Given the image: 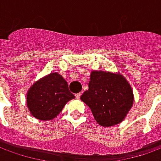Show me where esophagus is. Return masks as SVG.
<instances>
[{
    "mask_svg": "<svg viewBox=\"0 0 161 161\" xmlns=\"http://www.w3.org/2000/svg\"><path fill=\"white\" fill-rule=\"evenodd\" d=\"M81 93H77V94L75 95V97H76L77 98H80V97H81Z\"/></svg>",
    "mask_w": 161,
    "mask_h": 161,
    "instance_id": "obj_1",
    "label": "esophagus"
}]
</instances>
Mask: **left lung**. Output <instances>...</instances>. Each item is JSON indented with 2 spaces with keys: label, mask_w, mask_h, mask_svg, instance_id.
Returning <instances> with one entry per match:
<instances>
[{
  "label": "left lung",
  "mask_w": 161,
  "mask_h": 161,
  "mask_svg": "<svg viewBox=\"0 0 161 161\" xmlns=\"http://www.w3.org/2000/svg\"><path fill=\"white\" fill-rule=\"evenodd\" d=\"M80 98L103 127L123 121L134 103L131 87L121 75L100 70L91 72L89 90Z\"/></svg>",
  "instance_id": "left-lung-1"
}]
</instances>
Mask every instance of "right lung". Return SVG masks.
Instances as JSON below:
<instances>
[{
  "mask_svg": "<svg viewBox=\"0 0 161 161\" xmlns=\"http://www.w3.org/2000/svg\"><path fill=\"white\" fill-rule=\"evenodd\" d=\"M75 98L62 76L53 72L33 84L27 92L26 103L33 116L39 120H52L64 106Z\"/></svg>",
  "mask_w": 161,
  "mask_h": 161,
  "instance_id": "obj_1",
  "label": "right lung"
}]
</instances>
